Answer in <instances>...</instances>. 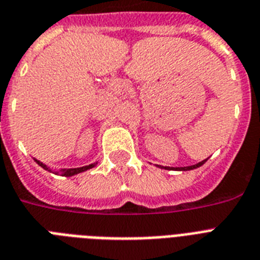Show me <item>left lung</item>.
I'll list each match as a JSON object with an SVG mask.
<instances>
[{
    "mask_svg": "<svg viewBox=\"0 0 260 260\" xmlns=\"http://www.w3.org/2000/svg\"><path fill=\"white\" fill-rule=\"evenodd\" d=\"M206 160H208V159H205V160H202V162H200V163H197V165H193V166H187V167H175V169H174V167H163V166H159L160 167V169H165V170H177V171H187V170H194V169H197V167H200V166H202V165H204V163L206 162Z\"/></svg>",
    "mask_w": 260,
    "mask_h": 260,
    "instance_id": "obj_1",
    "label": "left lung"
}]
</instances>
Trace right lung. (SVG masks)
Instances as JSON below:
<instances>
[{"mask_svg":"<svg viewBox=\"0 0 260 260\" xmlns=\"http://www.w3.org/2000/svg\"><path fill=\"white\" fill-rule=\"evenodd\" d=\"M35 162L38 163L39 166L43 167L44 170H48L51 171L50 167H47L44 163H42L40 160H38V159H35ZM97 165V162L95 163H91V165H89V166H83V167H77V169H62L60 171H56V174H60L62 177H73V175H75V174H79V173H83V171L86 170H90V169H93L94 166ZM52 173V171H51Z\"/></svg>","mask_w":260,"mask_h":260,"instance_id":"1","label":"right lung"}]
</instances>
